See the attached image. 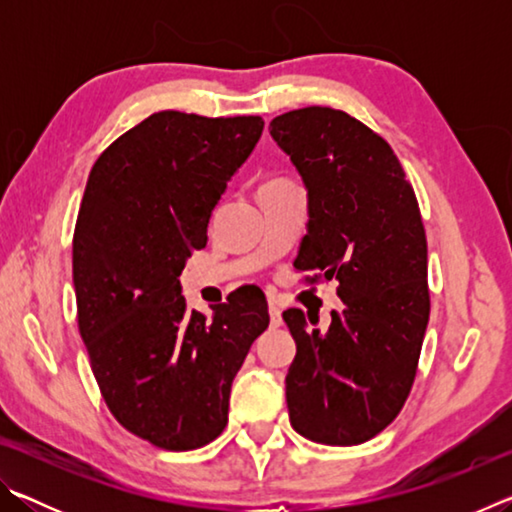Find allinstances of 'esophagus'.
I'll return each instance as SVG.
<instances>
[{
    "instance_id": "esophagus-1",
    "label": "esophagus",
    "mask_w": 512,
    "mask_h": 512,
    "mask_svg": "<svg viewBox=\"0 0 512 512\" xmlns=\"http://www.w3.org/2000/svg\"><path fill=\"white\" fill-rule=\"evenodd\" d=\"M268 316H271V327H280L282 325V311L277 305H268Z\"/></svg>"
}]
</instances>
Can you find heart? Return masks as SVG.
I'll use <instances>...</instances> for the list:
<instances>
[{"mask_svg":"<svg viewBox=\"0 0 512 512\" xmlns=\"http://www.w3.org/2000/svg\"><path fill=\"white\" fill-rule=\"evenodd\" d=\"M271 183H287V178H271V180H266L264 185H271Z\"/></svg>","mask_w":512,"mask_h":512,"instance_id":"heart-1","label":"heart"}]
</instances>
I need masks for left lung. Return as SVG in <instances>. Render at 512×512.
<instances>
[{"instance_id": "1", "label": "left lung", "mask_w": 512, "mask_h": 512, "mask_svg": "<svg viewBox=\"0 0 512 512\" xmlns=\"http://www.w3.org/2000/svg\"><path fill=\"white\" fill-rule=\"evenodd\" d=\"M268 131L307 187L296 268L336 277L345 305L327 332L300 309L282 314L296 341L289 418L314 443L361 445L397 418L418 370L429 323L420 207L388 142L348 112L291 110Z\"/></svg>"}]
</instances>
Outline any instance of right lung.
Masks as SVG:
<instances>
[{
  "mask_svg": "<svg viewBox=\"0 0 512 512\" xmlns=\"http://www.w3.org/2000/svg\"><path fill=\"white\" fill-rule=\"evenodd\" d=\"M262 131V117L155 112L99 155L85 185L72 244L81 339L117 422L171 452L223 431L232 379L268 327L264 293H230L207 318L178 280Z\"/></svg>",
  "mask_w": 512,
  "mask_h": 512,
  "instance_id": "add662e5",
  "label": "right lung"
}]
</instances>
